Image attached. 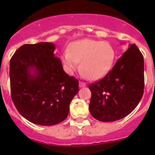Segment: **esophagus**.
Masks as SVG:
<instances>
[{"label":"esophagus","mask_w":155,"mask_h":155,"mask_svg":"<svg viewBox=\"0 0 155 155\" xmlns=\"http://www.w3.org/2000/svg\"><path fill=\"white\" fill-rule=\"evenodd\" d=\"M86 86V84L85 82H79V87H85Z\"/></svg>","instance_id":"34e87169"}]
</instances>
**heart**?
I'll use <instances>...</instances> for the list:
<instances>
[{
	"label": "heart",
	"mask_w": 155,
	"mask_h": 155,
	"mask_svg": "<svg viewBox=\"0 0 155 155\" xmlns=\"http://www.w3.org/2000/svg\"><path fill=\"white\" fill-rule=\"evenodd\" d=\"M115 59V50L108 42L82 39L73 42L61 54L65 70L73 73L79 68L83 77L97 80L109 72Z\"/></svg>",
	"instance_id": "obj_1"
}]
</instances>
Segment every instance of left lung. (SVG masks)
<instances>
[{"instance_id": "left-lung-1", "label": "left lung", "mask_w": 155, "mask_h": 155, "mask_svg": "<svg viewBox=\"0 0 155 155\" xmlns=\"http://www.w3.org/2000/svg\"><path fill=\"white\" fill-rule=\"evenodd\" d=\"M88 87L89 110L95 119L115 121L129 115L144 92V59L138 47L130 44L112 70Z\"/></svg>"}]
</instances>
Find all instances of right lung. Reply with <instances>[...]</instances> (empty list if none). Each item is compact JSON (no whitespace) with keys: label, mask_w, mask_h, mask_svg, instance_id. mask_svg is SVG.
Masks as SVG:
<instances>
[{"label":"right lung","mask_w":155,"mask_h":155,"mask_svg":"<svg viewBox=\"0 0 155 155\" xmlns=\"http://www.w3.org/2000/svg\"><path fill=\"white\" fill-rule=\"evenodd\" d=\"M54 43L25 44L10 63L11 97L17 110L35 124L51 126L68 117L79 82L55 57Z\"/></svg>","instance_id":"1"}]
</instances>
